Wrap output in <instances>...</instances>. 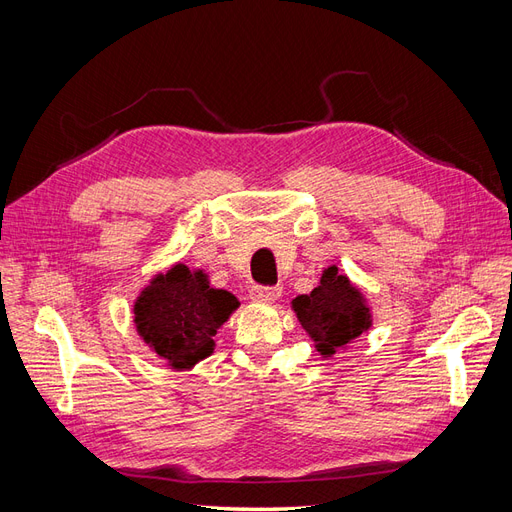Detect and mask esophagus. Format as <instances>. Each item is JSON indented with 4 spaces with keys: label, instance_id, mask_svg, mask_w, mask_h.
Returning a JSON list of instances; mask_svg holds the SVG:
<instances>
[{
    "label": "esophagus",
    "instance_id": "esophagus-1",
    "mask_svg": "<svg viewBox=\"0 0 512 512\" xmlns=\"http://www.w3.org/2000/svg\"><path fill=\"white\" fill-rule=\"evenodd\" d=\"M282 297L280 286H254L250 290V299L258 303H273Z\"/></svg>",
    "mask_w": 512,
    "mask_h": 512
}]
</instances>
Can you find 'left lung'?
Returning <instances> with one entry per match:
<instances>
[{"instance_id":"8db88e82","label":"left lung","mask_w":512,"mask_h":512,"mask_svg":"<svg viewBox=\"0 0 512 512\" xmlns=\"http://www.w3.org/2000/svg\"><path fill=\"white\" fill-rule=\"evenodd\" d=\"M292 309L322 359L348 348L374 322L363 290L339 273L337 265L322 271L312 292L294 297Z\"/></svg>"}]
</instances>
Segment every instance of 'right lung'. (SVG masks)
Segmentation results:
<instances>
[{
    "mask_svg": "<svg viewBox=\"0 0 512 512\" xmlns=\"http://www.w3.org/2000/svg\"><path fill=\"white\" fill-rule=\"evenodd\" d=\"M239 305L232 292L213 288L203 269L177 262L138 292L134 327L168 369L190 371L213 354L215 333Z\"/></svg>",
    "mask_w": 512,
    "mask_h": 512,
    "instance_id": "add662e5",
    "label": "right lung"
}]
</instances>
